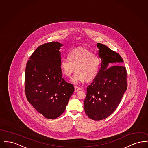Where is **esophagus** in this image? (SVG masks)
<instances>
[{
    "label": "esophagus",
    "mask_w": 148,
    "mask_h": 148,
    "mask_svg": "<svg viewBox=\"0 0 148 148\" xmlns=\"http://www.w3.org/2000/svg\"><path fill=\"white\" fill-rule=\"evenodd\" d=\"M74 88H75V92H78V91H79V90H80L82 89L81 88L78 87L77 86H74Z\"/></svg>",
    "instance_id": "obj_1"
}]
</instances>
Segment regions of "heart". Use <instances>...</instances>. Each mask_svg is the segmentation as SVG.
Here are the masks:
<instances>
[{"label": "heart", "instance_id": "1", "mask_svg": "<svg viewBox=\"0 0 148 148\" xmlns=\"http://www.w3.org/2000/svg\"><path fill=\"white\" fill-rule=\"evenodd\" d=\"M100 60L98 56L84 47L72 50L69 58H65L60 62V68L64 74L71 77L77 71L72 79L75 84L86 81H91L98 74Z\"/></svg>", "mask_w": 148, "mask_h": 148}]
</instances>
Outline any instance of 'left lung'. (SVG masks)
<instances>
[{"label":"left lung","instance_id":"1","mask_svg":"<svg viewBox=\"0 0 148 148\" xmlns=\"http://www.w3.org/2000/svg\"><path fill=\"white\" fill-rule=\"evenodd\" d=\"M101 64L98 74L86 89L85 112L94 120L104 119L116 110L127 89V69L122 58L101 43L97 44Z\"/></svg>","mask_w":148,"mask_h":148}]
</instances>
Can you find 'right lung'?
Masks as SVG:
<instances>
[{"label":"right lung","instance_id":"1","mask_svg":"<svg viewBox=\"0 0 148 148\" xmlns=\"http://www.w3.org/2000/svg\"><path fill=\"white\" fill-rule=\"evenodd\" d=\"M52 42L40 45L31 55L25 68V91L29 102L47 119H56L66 109L74 87L62 74L59 49Z\"/></svg>","mask_w":148,"mask_h":148}]
</instances>
